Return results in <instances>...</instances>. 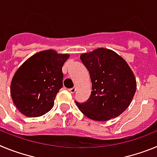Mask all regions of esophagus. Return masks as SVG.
Listing matches in <instances>:
<instances>
[{
    "instance_id": "obj_1",
    "label": "esophagus",
    "mask_w": 157,
    "mask_h": 157,
    "mask_svg": "<svg viewBox=\"0 0 157 157\" xmlns=\"http://www.w3.org/2000/svg\"><path fill=\"white\" fill-rule=\"evenodd\" d=\"M76 91V88L75 87H73V88H71L69 89V92L71 93V94H75Z\"/></svg>"
}]
</instances>
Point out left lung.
Here are the masks:
<instances>
[{
  "label": "left lung",
  "instance_id": "left-lung-1",
  "mask_svg": "<svg viewBox=\"0 0 157 157\" xmlns=\"http://www.w3.org/2000/svg\"><path fill=\"white\" fill-rule=\"evenodd\" d=\"M92 82L90 97L86 102L75 101L86 117L107 121L121 115L130 105L137 83L125 59L114 51L99 48L80 56Z\"/></svg>",
  "mask_w": 157,
  "mask_h": 157
}]
</instances>
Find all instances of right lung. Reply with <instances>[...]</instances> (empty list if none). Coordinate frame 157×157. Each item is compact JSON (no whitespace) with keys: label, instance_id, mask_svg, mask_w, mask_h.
<instances>
[{"label":"right lung","instance_id":"add662e5","mask_svg":"<svg viewBox=\"0 0 157 157\" xmlns=\"http://www.w3.org/2000/svg\"><path fill=\"white\" fill-rule=\"evenodd\" d=\"M69 54L48 49L27 59L14 75L11 82L13 103L22 114L38 117L52 109L63 86L62 67Z\"/></svg>","mask_w":157,"mask_h":157}]
</instances>
